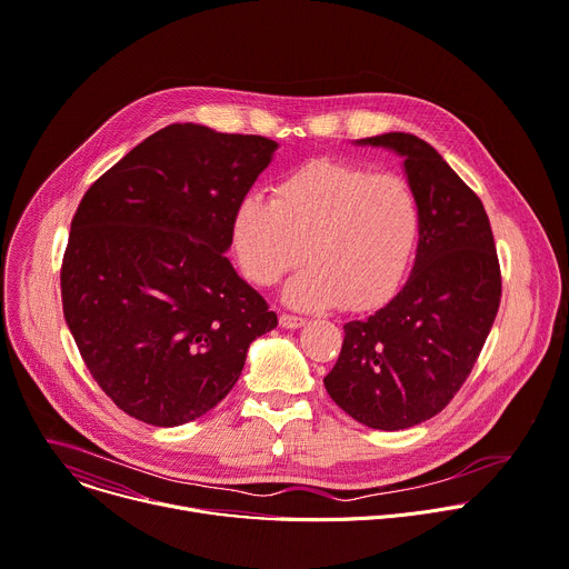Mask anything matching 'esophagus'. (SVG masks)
<instances>
[{
    "label": "esophagus",
    "instance_id": "1",
    "mask_svg": "<svg viewBox=\"0 0 569 569\" xmlns=\"http://www.w3.org/2000/svg\"><path fill=\"white\" fill-rule=\"evenodd\" d=\"M279 325L286 327V329H299V327L306 325V318L290 316V313H281V316H279Z\"/></svg>",
    "mask_w": 569,
    "mask_h": 569
}]
</instances>
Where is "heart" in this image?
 Returning <instances> with one entry per match:
<instances>
[{
	"label": "heart",
	"instance_id": "b5f03b06",
	"mask_svg": "<svg viewBox=\"0 0 569 569\" xmlns=\"http://www.w3.org/2000/svg\"><path fill=\"white\" fill-rule=\"evenodd\" d=\"M422 229L420 201L397 174L318 159L272 188V199L247 194L231 222L244 277L270 288L306 256L286 299L299 308L368 311L403 283Z\"/></svg>",
	"mask_w": 569,
	"mask_h": 569
}]
</instances>
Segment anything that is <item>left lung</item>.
<instances>
[{
    "label": "left lung",
    "instance_id": "1",
    "mask_svg": "<svg viewBox=\"0 0 569 569\" xmlns=\"http://www.w3.org/2000/svg\"><path fill=\"white\" fill-rule=\"evenodd\" d=\"M358 144L403 157L422 229L406 286L345 325L325 386L356 422L399 431L438 416L470 377L499 311L501 270L481 199L429 142L395 131Z\"/></svg>",
    "mask_w": 569,
    "mask_h": 569
}]
</instances>
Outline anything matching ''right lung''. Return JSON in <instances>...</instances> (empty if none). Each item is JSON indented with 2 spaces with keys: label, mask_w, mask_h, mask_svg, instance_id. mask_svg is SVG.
<instances>
[{
  "label": "right lung",
  "mask_w": 569,
  "mask_h": 569,
  "mask_svg": "<svg viewBox=\"0 0 569 569\" xmlns=\"http://www.w3.org/2000/svg\"><path fill=\"white\" fill-rule=\"evenodd\" d=\"M279 144L170 124L83 194L61 266L63 316L97 386L127 416L179 427L236 386L277 313L238 277L236 206Z\"/></svg>",
  "instance_id": "obj_1"
}]
</instances>
